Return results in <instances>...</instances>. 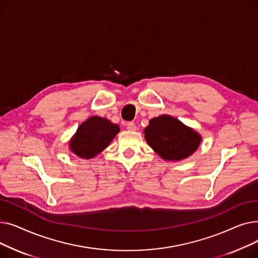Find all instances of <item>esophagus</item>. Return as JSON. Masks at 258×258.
<instances>
[{"label":"esophagus","instance_id":"obj_1","mask_svg":"<svg viewBox=\"0 0 258 258\" xmlns=\"http://www.w3.org/2000/svg\"><path fill=\"white\" fill-rule=\"evenodd\" d=\"M126 128H127L128 131H136V130H137V126H136V124L134 123V122H127Z\"/></svg>","mask_w":258,"mask_h":258}]
</instances>
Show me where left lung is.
I'll use <instances>...</instances> for the list:
<instances>
[{
	"instance_id": "left-lung-1",
	"label": "left lung",
	"mask_w": 258,
	"mask_h": 258,
	"mask_svg": "<svg viewBox=\"0 0 258 258\" xmlns=\"http://www.w3.org/2000/svg\"><path fill=\"white\" fill-rule=\"evenodd\" d=\"M144 134L148 145L166 161L188 158L198 150L202 141L199 133L169 115L153 118Z\"/></svg>"
}]
</instances>
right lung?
<instances>
[{"mask_svg":"<svg viewBox=\"0 0 258 258\" xmlns=\"http://www.w3.org/2000/svg\"><path fill=\"white\" fill-rule=\"evenodd\" d=\"M119 131V125L110 120L93 116L78 126L70 140V150L80 158H94L108 146Z\"/></svg>","mask_w":258,"mask_h":258,"instance_id":"right-lung-1","label":"right lung"}]
</instances>
